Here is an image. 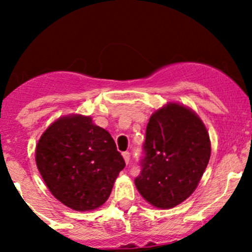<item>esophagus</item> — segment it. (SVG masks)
Masks as SVG:
<instances>
[{
  "instance_id": "esophagus-1",
  "label": "esophagus",
  "mask_w": 252,
  "mask_h": 252,
  "mask_svg": "<svg viewBox=\"0 0 252 252\" xmlns=\"http://www.w3.org/2000/svg\"><path fill=\"white\" fill-rule=\"evenodd\" d=\"M123 158H124V161H126V163H129V159H130V154H129L128 151H126V152H123Z\"/></svg>"
}]
</instances>
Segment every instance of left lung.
I'll list each match as a JSON object with an SVG mask.
<instances>
[{"label":"left lung","instance_id":"obj_1","mask_svg":"<svg viewBox=\"0 0 252 252\" xmlns=\"http://www.w3.org/2000/svg\"><path fill=\"white\" fill-rule=\"evenodd\" d=\"M144 150L136 189L155 207L172 208L199 185L210 161V135L191 108L168 102L150 117Z\"/></svg>","mask_w":252,"mask_h":252}]
</instances>
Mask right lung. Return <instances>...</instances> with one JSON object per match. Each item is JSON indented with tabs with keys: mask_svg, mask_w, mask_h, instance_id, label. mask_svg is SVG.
<instances>
[{
	"mask_svg": "<svg viewBox=\"0 0 252 252\" xmlns=\"http://www.w3.org/2000/svg\"><path fill=\"white\" fill-rule=\"evenodd\" d=\"M35 161L51 194L74 211L105 204L126 167L111 134L83 114L56 119L37 141Z\"/></svg>",
	"mask_w": 252,
	"mask_h": 252,
	"instance_id": "1",
	"label": "right lung"
}]
</instances>
